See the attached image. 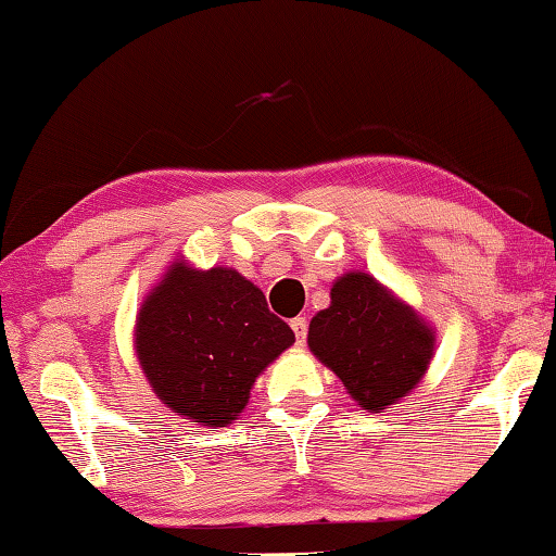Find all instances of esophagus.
Instances as JSON below:
<instances>
[{
  "instance_id": "esophagus-1",
  "label": "esophagus",
  "mask_w": 556,
  "mask_h": 556,
  "mask_svg": "<svg viewBox=\"0 0 556 556\" xmlns=\"http://www.w3.org/2000/svg\"><path fill=\"white\" fill-rule=\"evenodd\" d=\"M290 328H293V332H295V343H298V345H305V338H307V320L301 318V315H298V318L290 320Z\"/></svg>"
}]
</instances>
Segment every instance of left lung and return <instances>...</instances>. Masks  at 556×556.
<instances>
[{
  "label": "left lung",
  "instance_id": "1",
  "mask_svg": "<svg viewBox=\"0 0 556 556\" xmlns=\"http://www.w3.org/2000/svg\"><path fill=\"white\" fill-rule=\"evenodd\" d=\"M307 348L357 405L378 413L422 380L434 332L372 276L345 273L330 288V305L311 320Z\"/></svg>",
  "mask_w": 556,
  "mask_h": 556
}]
</instances>
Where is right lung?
I'll list each match as a JSON object with an SVG mask.
<instances>
[{"mask_svg":"<svg viewBox=\"0 0 556 556\" xmlns=\"http://www.w3.org/2000/svg\"><path fill=\"white\" fill-rule=\"evenodd\" d=\"M295 343L266 295L233 268L174 261L143 301L134 348L156 397L186 420L226 427L258 375Z\"/></svg>","mask_w":556,"mask_h":556,"instance_id":"right-lung-1","label":"right lung"}]
</instances>
